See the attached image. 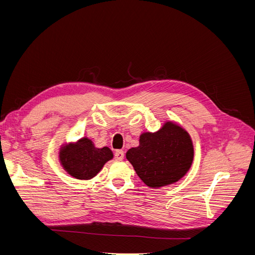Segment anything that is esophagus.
<instances>
[{
    "label": "esophagus",
    "mask_w": 255,
    "mask_h": 255,
    "mask_svg": "<svg viewBox=\"0 0 255 255\" xmlns=\"http://www.w3.org/2000/svg\"><path fill=\"white\" fill-rule=\"evenodd\" d=\"M115 159L116 160H123L125 159V152L123 151H116L115 152Z\"/></svg>",
    "instance_id": "1"
}]
</instances>
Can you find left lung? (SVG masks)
I'll return each instance as SVG.
<instances>
[{
    "label": "left lung",
    "mask_w": 255,
    "mask_h": 255,
    "mask_svg": "<svg viewBox=\"0 0 255 255\" xmlns=\"http://www.w3.org/2000/svg\"><path fill=\"white\" fill-rule=\"evenodd\" d=\"M140 180L152 188L167 186L187 173L194 160V145L189 134L168 121L155 133H142L139 145L127 152Z\"/></svg>",
    "instance_id": "1"
}]
</instances>
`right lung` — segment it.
<instances>
[{"mask_svg": "<svg viewBox=\"0 0 255 255\" xmlns=\"http://www.w3.org/2000/svg\"><path fill=\"white\" fill-rule=\"evenodd\" d=\"M113 157L114 154L110 148H96L87 137L81 138L75 143L65 144L59 150L61 166L69 174L79 180L92 179Z\"/></svg>", "mask_w": 255, "mask_h": 255, "instance_id": "1", "label": "right lung"}]
</instances>
